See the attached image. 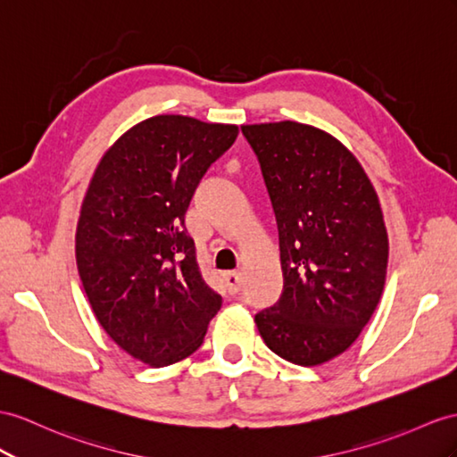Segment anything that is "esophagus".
<instances>
[{"label": "esophagus", "mask_w": 457, "mask_h": 457, "mask_svg": "<svg viewBox=\"0 0 457 457\" xmlns=\"http://www.w3.org/2000/svg\"><path fill=\"white\" fill-rule=\"evenodd\" d=\"M224 284H226V289L229 295H236L241 291L243 287V282H241V276L237 272H229V274H224Z\"/></svg>", "instance_id": "obj_1"}]
</instances>
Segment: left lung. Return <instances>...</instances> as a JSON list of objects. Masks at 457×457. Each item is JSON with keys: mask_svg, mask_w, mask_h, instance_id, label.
Here are the masks:
<instances>
[{"mask_svg": "<svg viewBox=\"0 0 457 457\" xmlns=\"http://www.w3.org/2000/svg\"><path fill=\"white\" fill-rule=\"evenodd\" d=\"M274 208L284 289L254 314L268 349L301 367L357 340L384 289L388 236L377 191L332 135L295 121L243 125Z\"/></svg>", "mask_w": 457, "mask_h": 457, "instance_id": "left-lung-1", "label": "left lung"}]
</instances>
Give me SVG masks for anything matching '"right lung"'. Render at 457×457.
<instances>
[{
    "label": "right lung",
    "instance_id": "add662e5",
    "mask_svg": "<svg viewBox=\"0 0 457 457\" xmlns=\"http://www.w3.org/2000/svg\"><path fill=\"white\" fill-rule=\"evenodd\" d=\"M236 125L156 115L104 154L77 226V266L102 328L129 355L168 367L201 347L221 297L196 262L185 212Z\"/></svg>",
    "mask_w": 457,
    "mask_h": 457
}]
</instances>
